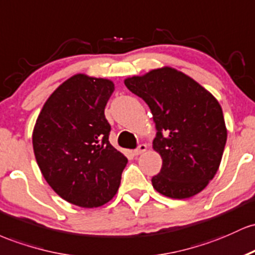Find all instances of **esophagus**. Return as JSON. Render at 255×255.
Instances as JSON below:
<instances>
[{"instance_id": "1", "label": "esophagus", "mask_w": 255, "mask_h": 255, "mask_svg": "<svg viewBox=\"0 0 255 255\" xmlns=\"http://www.w3.org/2000/svg\"><path fill=\"white\" fill-rule=\"evenodd\" d=\"M145 150H147V145H145V144H139L138 148L133 150V154H135V155H141V154L144 153Z\"/></svg>"}]
</instances>
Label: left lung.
<instances>
[{
    "label": "left lung",
    "mask_w": 255,
    "mask_h": 255,
    "mask_svg": "<svg viewBox=\"0 0 255 255\" xmlns=\"http://www.w3.org/2000/svg\"><path fill=\"white\" fill-rule=\"evenodd\" d=\"M128 89L149 106L158 130L153 149L161 156L153 188L171 199H189L216 176L228 130L218 100L170 66L128 77Z\"/></svg>",
    "instance_id": "left-lung-1"
}]
</instances>
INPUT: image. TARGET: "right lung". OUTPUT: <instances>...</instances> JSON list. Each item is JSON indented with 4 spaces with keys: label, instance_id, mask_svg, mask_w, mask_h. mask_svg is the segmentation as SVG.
Here are the masks:
<instances>
[{
    "label": "right lung",
    "instance_id": "right-lung-1",
    "mask_svg": "<svg viewBox=\"0 0 255 255\" xmlns=\"http://www.w3.org/2000/svg\"><path fill=\"white\" fill-rule=\"evenodd\" d=\"M111 79L77 73L43 105L32 132L39 170L60 197L84 208L100 207L118 191L127 156L111 144L105 107Z\"/></svg>",
    "mask_w": 255,
    "mask_h": 255
}]
</instances>
